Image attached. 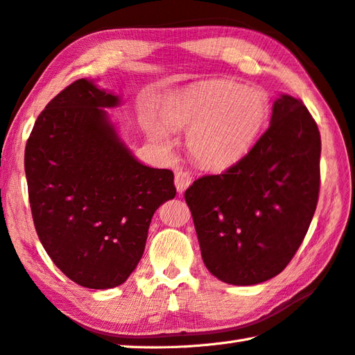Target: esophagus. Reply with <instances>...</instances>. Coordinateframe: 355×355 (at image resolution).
Masks as SVG:
<instances>
[{
  "mask_svg": "<svg viewBox=\"0 0 355 355\" xmlns=\"http://www.w3.org/2000/svg\"><path fill=\"white\" fill-rule=\"evenodd\" d=\"M173 182H175L177 191H178L180 193H182V192H184V191L187 189V187L191 186L192 177H191V173L187 172V171L180 169V171L175 172V180H173Z\"/></svg>",
  "mask_w": 355,
  "mask_h": 355,
  "instance_id": "34e87169",
  "label": "esophagus"
}]
</instances>
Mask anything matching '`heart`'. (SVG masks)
Wrapping results in <instances>:
<instances>
[{
    "label": "heart",
    "mask_w": 355,
    "mask_h": 355,
    "mask_svg": "<svg viewBox=\"0 0 355 355\" xmlns=\"http://www.w3.org/2000/svg\"><path fill=\"white\" fill-rule=\"evenodd\" d=\"M268 114V100L260 90L217 81L172 95L164 115L148 112L143 124L159 143L171 140L172 129L189 130L191 155L205 168L220 169L251 149Z\"/></svg>",
    "instance_id": "1"
}]
</instances>
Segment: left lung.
<instances>
[{
	"instance_id": "left-lung-1",
	"label": "left lung",
	"mask_w": 355,
	"mask_h": 355,
	"mask_svg": "<svg viewBox=\"0 0 355 355\" xmlns=\"http://www.w3.org/2000/svg\"><path fill=\"white\" fill-rule=\"evenodd\" d=\"M322 140L306 106L274 101L268 130L239 163L184 192L207 270L249 286L288 266L306 235L320 191Z\"/></svg>"
}]
</instances>
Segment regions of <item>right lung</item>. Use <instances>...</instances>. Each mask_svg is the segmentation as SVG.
I'll list each match as a JSON object with an SVG mask.
<instances>
[{
  "instance_id": "right-lung-1",
  "label": "right lung",
  "mask_w": 355,
  "mask_h": 355,
  "mask_svg": "<svg viewBox=\"0 0 355 355\" xmlns=\"http://www.w3.org/2000/svg\"><path fill=\"white\" fill-rule=\"evenodd\" d=\"M120 96L81 78L35 121L24 152L38 239L80 286H120L141 260L154 212L175 197L173 173L132 155L107 107Z\"/></svg>"
}]
</instances>
